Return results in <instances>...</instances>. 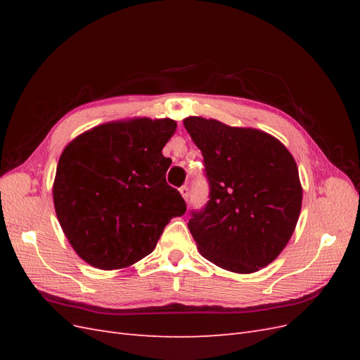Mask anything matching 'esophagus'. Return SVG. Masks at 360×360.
Returning <instances> with one entry per match:
<instances>
[{
	"label": "esophagus",
	"instance_id": "34e87169",
	"mask_svg": "<svg viewBox=\"0 0 360 360\" xmlns=\"http://www.w3.org/2000/svg\"><path fill=\"white\" fill-rule=\"evenodd\" d=\"M179 191H180L181 197H183L184 200H188V198H189V188L186 186V184H183V186H181Z\"/></svg>",
	"mask_w": 360,
	"mask_h": 360
}]
</instances>
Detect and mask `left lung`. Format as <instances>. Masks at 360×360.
Listing matches in <instances>:
<instances>
[{
	"instance_id": "obj_1",
	"label": "left lung",
	"mask_w": 360,
	"mask_h": 360,
	"mask_svg": "<svg viewBox=\"0 0 360 360\" xmlns=\"http://www.w3.org/2000/svg\"><path fill=\"white\" fill-rule=\"evenodd\" d=\"M184 127L204 159L209 201L192 210L189 230L201 255L234 274L270 264L296 228L302 186L297 165L276 138L202 117Z\"/></svg>"
}]
</instances>
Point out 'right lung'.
Wrapping results in <instances>:
<instances>
[{"label": "right lung", "mask_w": 360, "mask_h": 360, "mask_svg": "<svg viewBox=\"0 0 360 360\" xmlns=\"http://www.w3.org/2000/svg\"><path fill=\"white\" fill-rule=\"evenodd\" d=\"M171 118H135L97 126L64 148L53 205L69 243L103 270L127 267L153 252L163 228L186 212L167 183L162 148L176 132Z\"/></svg>", "instance_id": "add662e5"}]
</instances>
